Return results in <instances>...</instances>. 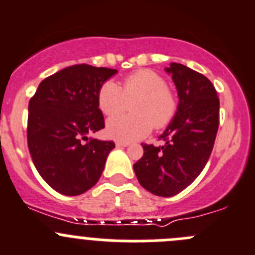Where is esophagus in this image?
Wrapping results in <instances>:
<instances>
[{
  "label": "esophagus",
  "instance_id": "34e87169",
  "mask_svg": "<svg viewBox=\"0 0 255 255\" xmlns=\"http://www.w3.org/2000/svg\"><path fill=\"white\" fill-rule=\"evenodd\" d=\"M115 145L118 147H126V146H129V142L128 141H121V140H118V141L115 142Z\"/></svg>",
  "mask_w": 255,
  "mask_h": 255
}]
</instances>
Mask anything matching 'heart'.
Wrapping results in <instances>:
<instances>
[{
	"mask_svg": "<svg viewBox=\"0 0 255 255\" xmlns=\"http://www.w3.org/2000/svg\"><path fill=\"white\" fill-rule=\"evenodd\" d=\"M132 101H135L132 108L134 114L111 118L106 123V132L113 139H142L149 135L152 126L161 129L168 125L178 108L164 77L151 70H139L126 76L123 89L115 81L108 80L99 90V108L108 116L123 112Z\"/></svg>",
	"mask_w": 255,
	"mask_h": 255,
	"instance_id": "1",
	"label": "heart"
}]
</instances>
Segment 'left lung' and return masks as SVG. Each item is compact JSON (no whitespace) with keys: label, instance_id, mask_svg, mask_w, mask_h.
Instances as JSON below:
<instances>
[{"label":"left lung","instance_id":"1","mask_svg":"<svg viewBox=\"0 0 255 255\" xmlns=\"http://www.w3.org/2000/svg\"><path fill=\"white\" fill-rule=\"evenodd\" d=\"M165 71L178 91L176 114L159 136L165 144H142L144 155L134 171L142 188L169 198L190 185L209 160L219 126V99L204 75L176 62Z\"/></svg>","mask_w":255,"mask_h":255}]
</instances>
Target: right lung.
Listing matches in <instances>:
<instances>
[{
  "label": "right lung",
  "mask_w": 255,
  "mask_h": 255,
  "mask_svg": "<svg viewBox=\"0 0 255 255\" xmlns=\"http://www.w3.org/2000/svg\"><path fill=\"white\" fill-rule=\"evenodd\" d=\"M118 70L74 65L46 77L28 103L27 145L38 174L52 189L75 196L103 174L113 141L87 137L105 128L101 85Z\"/></svg>",
  "instance_id": "obj_1"
}]
</instances>
